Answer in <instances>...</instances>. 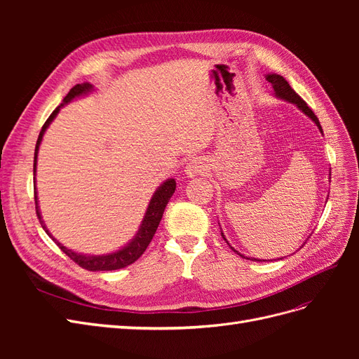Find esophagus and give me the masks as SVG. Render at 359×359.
I'll list each match as a JSON object with an SVG mask.
<instances>
[{
    "instance_id": "34e87169",
    "label": "esophagus",
    "mask_w": 359,
    "mask_h": 359,
    "mask_svg": "<svg viewBox=\"0 0 359 359\" xmlns=\"http://www.w3.org/2000/svg\"><path fill=\"white\" fill-rule=\"evenodd\" d=\"M184 170H186V175L189 178H193L198 175H203V173L208 170V166H206V163L202 158H193L187 163Z\"/></svg>"
}]
</instances>
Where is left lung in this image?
I'll return each mask as SVG.
<instances>
[{
	"label": "left lung",
	"instance_id": "obj_1",
	"mask_svg": "<svg viewBox=\"0 0 359 359\" xmlns=\"http://www.w3.org/2000/svg\"><path fill=\"white\" fill-rule=\"evenodd\" d=\"M266 78V81L273 85V90H274V95L277 97V99H280V100H285V102H287V103H292V104H295L298 109L302 112V114H306L311 121L318 126V128H319V132L323 135V132H322V126H320V123H319V119H318V116L314 115V112L310 109V107L307 106V103L304 102L301 97L293 91L292 88H290V85L287 83V81L283 78V76H280V74H277V73H269V74H266L265 76ZM330 181H331V170H330ZM328 199V198H327ZM222 236H223V240L227 243V240H226V236L223 235V231H222ZM229 244V243H227ZM235 253H238L236 250L233 248V247H231ZM240 255L241 257H244V259H250V257H247V256H244V255H241V253H238ZM250 260H260V259H255V257H252Z\"/></svg>",
	"mask_w": 359,
	"mask_h": 359
}]
</instances>
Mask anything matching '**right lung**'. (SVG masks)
Masks as SVG:
<instances>
[{
    "label": "right lung",
    "instance_id": "1",
    "mask_svg": "<svg viewBox=\"0 0 359 359\" xmlns=\"http://www.w3.org/2000/svg\"><path fill=\"white\" fill-rule=\"evenodd\" d=\"M91 93H94V86L91 83H78V85H74L73 88L69 91V94L64 97L62 103L46 119L45 126L41 127V132L39 135L37 144H36V151H34V175H36V170H37V156H39V148H40V144H41V139H43V136H45V132L48 130V127L50 126V123L58 115L61 107L69 104L74 99H79V97L88 95ZM34 180H36V177H34ZM175 189H177V181L173 180V178H169L163 184H160V186L157 187V190L154 191L153 198H151V201L148 203V208L145 211V215H144L142 222H140V226H139L136 235L126 245H123L121 248H118V250H115V252L106 253V255H83V253H78V252H73V250L67 248L66 245H62L60 241H57V238L52 236V233L48 231L45 222H43V219H41V212H40V206H39V198H37V190L34 191L36 212H37V217H39V220H40V224H41L43 229H45V232L52 238L53 241L57 243V245L73 260V262H76L79 266L88 269V271H114V269H121V268H126L128 265H132L133 262H136V260L140 256L144 255L148 244L151 243V240H153V236H154L157 227L160 224L161 217H163V212H165V208H166L169 199L172 198V194L175 193Z\"/></svg>",
    "mask_w": 359,
    "mask_h": 359
}]
</instances>
